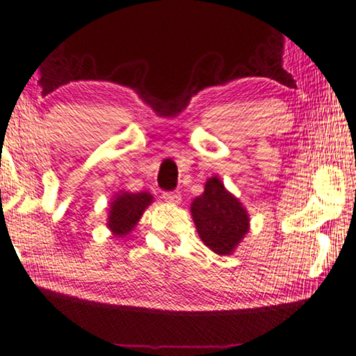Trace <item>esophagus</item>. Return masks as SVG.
Masks as SVG:
<instances>
[{
  "label": "esophagus",
  "instance_id": "1",
  "mask_svg": "<svg viewBox=\"0 0 356 356\" xmlns=\"http://www.w3.org/2000/svg\"><path fill=\"white\" fill-rule=\"evenodd\" d=\"M163 200L170 204H179V203H181V195H179L178 191L163 193Z\"/></svg>",
  "mask_w": 356,
  "mask_h": 356
}]
</instances>
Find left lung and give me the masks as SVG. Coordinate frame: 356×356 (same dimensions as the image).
Wrapping results in <instances>:
<instances>
[{"mask_svg": "<svg viewBox=\"0 0 356 356\" xmlns=\"http://www.w3.org/2000/svg\"><path fill=\"white\" fill-rule=\"evenodd\" d=\"M190 209L201 241L218 256H231L251 227L248 209L218 177L206 179Z\"/></svg>", "mask_w": 356, "mask_h": 356, "instance_id": "obj_1", "label": "left lung"}]
</instances>
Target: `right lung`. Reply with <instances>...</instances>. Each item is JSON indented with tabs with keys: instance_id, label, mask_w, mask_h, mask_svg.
Returning <instances> with one entry per match:
<instances>
[{
	"instance_id": "1",
	"label": "right lung",
	"mask_w": 356,
	"mask_h": 356,
	"mask_svg": "<svg viewBox=\"0 0 356 356\" xmlns=\"http://www.w3.org/2000/svg\"><path fill=\"white\" fill-rule=\"evenodd\" d=\"M153 203V195L148 191L130 193L118 191L111 200L107 209V227L115 238H125L134 231L142 219L145 209Z\"/></svg>"
}]
</instances>
